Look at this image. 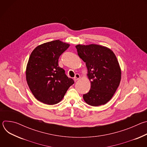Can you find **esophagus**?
I'll return each instance as SVG.
<instances>
[{"label": "esophagus", "instance_id": "obj_1", "mask_svg": "<svg viewBox=\"0 0 147 147\" xmlns=\"http://www.w3.org/2000/svg\"><path fill=\"white\" fill-rule=\"evenodd\" d=\"M80 78V75L79 74H75V76H74V81H77V80H78Z\"/></svg>", "mask_w": 147, "mask_h": 147}]
</instances>
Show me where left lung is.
I'll list each match as a JSON object with an SVG mask.
<instances>
[{"mask_svg": "<svg viewBox=\"0 0 147 147\" xmlns=\"http://www.w3.org/2000/svg\"><path fill=\"white\" fill-rule=\"evenodd\" d=\"M78 55L86 62L91 89L83 95L85 102L98 107L107 103L113 96L121 80V69L110 49L95 44L76 46Z\"/></svg>", "mask_w": 147, "mask_h": 147, "instance_id": "obj_1", "label": "left lung"}]
</instances>
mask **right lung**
I'll use <instances>...</instances> for the list:
<instances>
[{
	"mask_svg": "<svg viewBox=\"0 0 147 147\" xmlns=\"http://www.w3.org/2000/svg\"><path fill=\"white\" fill-rule=\"evenodd\" d=\"M69 46L55 40L38 46L32 52L27 66L26 79L32 94L40 102L47 105L59 103L74 83L58 65L60 56Z\"/></svg>",
	"mask_w": 147,
	"mask_h": 147,
	"instance_id": "obj_1",
	"label": "right lung"
}]
</instances>
